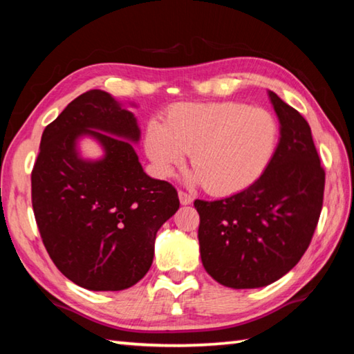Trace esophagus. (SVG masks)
<instances>
[{"instance_id": "1", "label": "esophagus", "mask_w": 354, "mask_h": 354, "mask_svg": "<svg viewBox=\"0 0 354 354\" xmlns=\"http://www.w3.org/2000/svg\"><path fill=\"white\" fill-rule=\"evenodd\" d=\"M178 196H179V201H181V205H184V206H187V205H190L192 201H194V198H192V196L187 194V192L179 190L178 192Z\"/></svg>"}]
</instances>
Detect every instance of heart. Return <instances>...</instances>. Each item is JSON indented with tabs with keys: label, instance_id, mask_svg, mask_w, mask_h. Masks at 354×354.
Instances as JSON below:
<instances>
[{
	"label": "heart",
	"instance_id": "1",
	"mask_svg": "<svg viewBox=\"0 0 354 354\" xmlns=\"http://www.w3.org/2000/svg\"><path fill=\"white\" fill-rule=\"evenodd\" d=\"M278 123L270 112L234 101L178 104L165 122L151 120L145 149L156 171L170 176L187 153L192 183L215 195L247 189L267 169L277 148Z\"/></svg>",
	"mask_w": 354,
	"mask_h": 354
}]
</instances>
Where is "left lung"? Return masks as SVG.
Masks as SVG:
<instances>
[{"mask_svg": "<svg viewBox=\"0 0 354 354\" xmlns=\"http://www.w3.org/2000/svg\"><path fill=\"white\" fill-rule=\"evenodd\" d=\"M279 142L259 179L217 201L195 200L205 270L231 289H257L290 272L319 223L325 170L301 113L277 93Z\"/></svg>", "mask_w": 354, "mask_h": 354, "instance_id": "8db88e82", "label": "left lung"}]
</instances>
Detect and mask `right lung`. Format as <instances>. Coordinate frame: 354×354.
Wrapping results in <instances>:
<instances>
[{
  "instance_id": "obj_1",
  "label": "right lung",
  "mask_w": 354,
  "mask_h": 354,
  "mask_svg": "<svg viewBox=\"0 0 354 354\" xmlns=\"http://www.w3.org/2000/svg\"><path fill=\"white\" fill-rule=\"evenodd\" d=\"M84 136L102 147L101 158L80 154ZM139 140L134 113L100 88L75 98L41 134L31 175L35 221L53 262L84 289L139 283L159 227L179 209L175 187L143 171Z\"/></svg>"
}]
</instances>
